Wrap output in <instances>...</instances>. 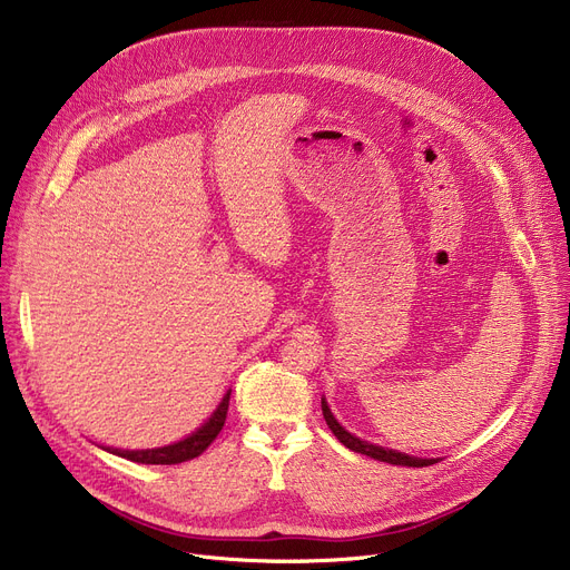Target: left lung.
I'll return each instance as SVG.
<instances>
[{
	"instance_id": "1",
	"label": "left lung",
	"mask_w": 570,
	"mask_h": 570,
	"mask_svg": "<svg viewBox=\"0 0 570 570\" xmlns=\"http://www.w3.org/2000/svg\"><path fill=\"white\" fill-rule=\"evenodd\" d=\"M322 415L324 420H327V426L332 429L334 436L345 445L350 448L352 452H360V454H366L371 459H377V462H387V464H394V466H413V469H422V466H431L436 459H420V456H411V454H403V452H396V450H387V448H381V445H373V443H366L357 436H352L350 431H345L336 417L332 415L327 401L322 399Z\"/></svg>"
}]
</instances>
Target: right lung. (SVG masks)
Listing matches in <instances>:
<instances>
[{
	"mask_svg": "<svg viewBox=\"0 0 570 570\" xmlns=\"http://www.w3.org/2000/svg\"><path fill=\"white\" fill-rule=\"evenodd\" d=\"M229 394L227 392L220 401L218 409L215 413L193 433V436H187L174 445L167 448H155V450H114V448H106L108 452L120 454L129 462H137V464H180V462H189V459L199 456L215 439H218V433L225 426L227 420V411H229Z\"/></svg>",
	"mask_w": 570,
	"mask_h": 570,
	"instance_id": "right-lung-1",
	"label": "right lung"
}]
</instances>
